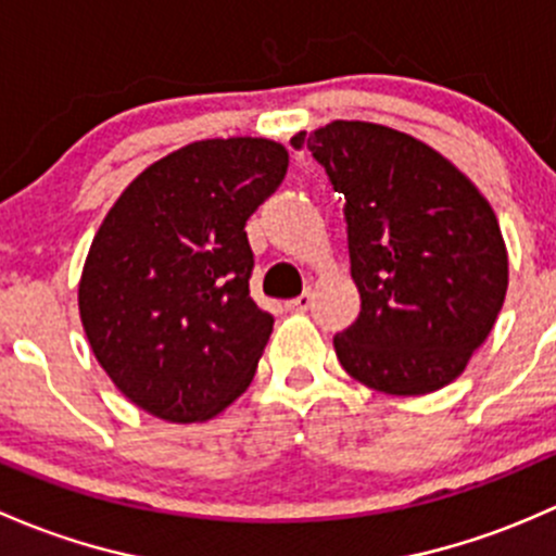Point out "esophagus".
<instances>
[{
  "instance_id": "esophagus-1",
  "label": "esophagus",
  "mask_w": 556,
  "mask_h": 556,
  "mask_svg": "<svg viewBox=\"0 0 556 556\" xmlns=\"http://www.w3.org/2000/svg\"><path fill=\"white\" fill-rule=\"evenodd\" d=\"M311 305H313V294H311V291H302L300 296H294V300L286 302V311H291V313H305Z\"/></svg>"
}]
</instances>
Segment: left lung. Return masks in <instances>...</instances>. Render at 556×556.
I'll use <instances>...</instances> for the list:
<instances>
[{"label":"left lung","mask_w":556,"mask_h":556,"mask_svg":"<svg viewBox=\"0 0 556 556\" xmlns=\"http://www.w3.org/2000/svg\"><path fill=\"white\" fill-rule=\"evenodd\" d=\"M307 144L345 194L356 324L334 337L342 369L371 391L422 396L463 375L508 289L497 216L457 165L415 136L334 119Z\"/></svg>","instance_id":"obj_1"}]
</instances>
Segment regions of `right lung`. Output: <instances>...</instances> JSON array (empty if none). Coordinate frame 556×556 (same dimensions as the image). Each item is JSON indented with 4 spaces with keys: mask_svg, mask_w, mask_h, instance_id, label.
<instances>
[{
    "mask_svg": "<svg viewBox=\"0 0 556 556\" xmlns=\"http://www.w3.org/2000/svg\"><path fill=\"white\" fill-rule=\"evenodd\" d=\"M286 168L278 141H192L141 170L101 222L79 318L109 380L160 420H211L254 380L276 318L249 294L243 227Z\"/></svg>",
    "mask_w": 556,
    "mask_h": 556,
    "instance_id": "right-lung-1",
    "label": "right lung"
}]
</instances>
